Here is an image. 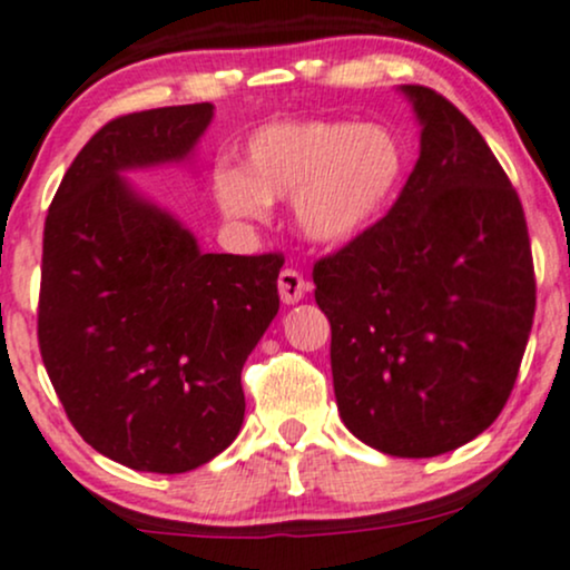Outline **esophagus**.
<instances>
[{"label":"esophagus","instance_id":"esophagus-1","mask_svg":"<svg viewBox=\"0 0 570 570\" xmlns=\"http://www.w3.org/2000/svg\"><path fill=\"white\" fill-rule=\"evenodd\" d=\"M311 289L308 281L303 278V273L292 271V267H284L278 275V292H281V299H284L286 305H295L299 299L305 297V292Z\"/></svg>","mask_w":570,"mask_h":570}]
</instances>
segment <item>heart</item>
Segmentation results:
<instances>
[{
    "label": "heart",
    "mask_w": 570,
    "mask_h": 570,
    "mask_svg": "<svg viewBox=\"0 0 570 570\" xmlns=\"http://www.w3.org/2000/svg\"><path fill=\"white\" fill-rule=\"evenodd\" d=\"M409 154L386 124L341 118L275 121L248 137L243 170L218 167V205L262 222L271 199L292 197L297 229L314 243H348L376 224L403 186Z\"/></svg>",
    "instance_id": "b5f03b06"
}]
</instances>
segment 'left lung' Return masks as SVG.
<instances>
[{
    "label": "left lung",
    "instance_id": "1",
    "mask_svg": "<svg viewBox=\"0 0 570 570\" xmlns=\"http://www.w3.org/2000/svg\"><path fill=\"white\" fill-rule=\"evenodd\" d=\"M419 159L381 222L314 265L343 424L392 458H435L509 400L535 314L528 224L495 154L446 97L403 86Z\"/></svg>",
    "mask_w": 570,
    "mask_h": 570
}]
</instances>
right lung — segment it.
Here are the masks:
<instances>
[{"instance_id":"obj_1","label":"right lung","mask_w":570,"mask_h":570,"mask_svg":"<svg viewBox=\"0 0 570 570\" xmlns=\"http://www.w3.org/2000/svg\"><path fill=\"white\" fill-rule=\"evenodd\" d=\"M214 105L118 116L80 148L42 233L37 341L67 419L105 458L186 473L240 433V371L278 314L281 254H203L124 170L189 159Z\"/></svg>"}]
</instances>
